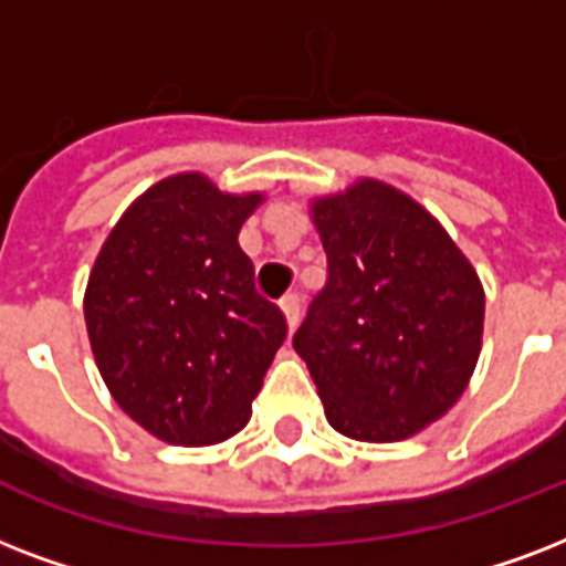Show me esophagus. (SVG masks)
Instances as JSON below:
<instances>
[{"label": "esophagus", "instance_id": "1", "mask_svg": "<svg viewBox=\"0 0 566 566\" xmlns=\"http://www.w3.org/2000/svg\"><path fill=\"white\" fill-rule=\"evenodd\" d=\"M280 310H283V318H286L289 331H292V327H297V318H301V297H297L295 292L280 301Z\"/></svg>", "mask_w": 566, "mask_h": 566}]
</instances>
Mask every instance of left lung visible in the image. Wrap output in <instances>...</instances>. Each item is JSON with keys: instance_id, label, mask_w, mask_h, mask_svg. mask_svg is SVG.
Segmentation results:
<instances>
[{"instance_id": "left-lung-1", "label": "left lung", "mask_w": 566, "mask_h": 566, "mask_svg": "<svg viewBox=\"0 0 566 566\" xmlns=\"http://www.w3.org/2000/svg\"><path fill=\"white\" fill-rule=\"evenodd\" d=\"M310 218L327 286L292 345L336 431L407 440L470 387L484 333L479 271L422 203L380 179L313 197Z\"/></svg>"}]
</instances>
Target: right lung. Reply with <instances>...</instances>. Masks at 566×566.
Returning a JSON list of instances; mask_svg holds the SVG:
<instances>
[{"instance_id": "obj_1", "label": "right lung", "mask_w": 566, "mask_h": 566, "mask_svg": "<svg viewBox=\"0 0 566 566\" xmlns=\"http://www.w3.org/2000/svg\"><path fill=\"white\" fill-rule=\"evenodd\" d=\"M265 191H221L200 170L135 197L96 253L85 324L96 369L133 422L170 446H214L251 419L286 339L253 289L239 230Z\"/></svg>"}]
</instances>
